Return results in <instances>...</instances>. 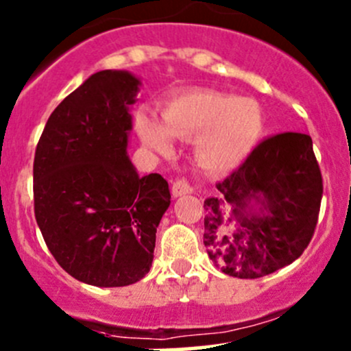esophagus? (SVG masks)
I'll use <instances>...</instances> for the list:
<instances>
[{
	"instance_id": "obj_1",
	"label": "esophagus",
	"mask_w": 351,
	"mask_h": 351,
	"mask_svg": "<svg viewBox=\"0 0 351 351\" xmlns=\"http://www.w3.org/2000/svg\"><path fill=\"white\" fill-rule=\"evenodd\" d=\"M192 192H193V186L190 185L185 178H180L176 180V182H173V186H171L173 197H182L185 195V193H192Z\"/></svg>"
}]
</instances>
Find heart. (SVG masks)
<instances>
[{
	"label": "heart",
	"instance_id": "1",
	"mask_svg": "<svg viewBox=\"0 0 351 351\" xmlns=\"http://www.w3.org/2000/svg\"><path fill=\"white\" fill-rule=\"evenodd\" d=\"M165 125L141 113L137 129L144 143L159 153L171 146L169 134L197 139V158L210 171L239 166L260 143L265 119L260 105L247 98L214 90H192L171 98L162 107Z\"/></svg>",
	"mask_w": 351,
	"mask_h": 351
}]
</instances>
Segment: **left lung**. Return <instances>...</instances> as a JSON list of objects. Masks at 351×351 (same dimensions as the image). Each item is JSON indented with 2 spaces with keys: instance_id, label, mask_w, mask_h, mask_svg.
Segmentation results:
<instances>
[{
  "instance_id": "obj_1",
  "label": "left lung",
  "mask_w": 351,
  "mask_h": 351,
  "mask_svg": "<svg viewBox=\"0 0 351 351\" xmlns=\"http://www.w3.org/2000/svg\"><path fill=\"white\" fill-rule=\"evenodd\" d=\"M204 208V244L226 275L260 278L295 261L319 217L323 176L307 134L261 141ZM262 205L254 215L250 202Z\"/></svg>"
}]
</instances>
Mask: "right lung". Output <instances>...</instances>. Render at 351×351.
I'll return each instance as SVG.
<instances>
[{"instance_id":"obj_1","label":"right lung","mask_w":351,"mask_h":351,"mask_svg":"<svg viewBox=\"0 0 351 351\" xmlns=\"http://www.w3.org/2000/svg\"><path fill=\"white\" fill-rule=\"evenodd\" d=\"M139 80L100 71L56 107L34 159V210L49 251L76 280L123 287L154 256L168 182L139 176L127 156Z\"/></svg>"}]
</instances>
